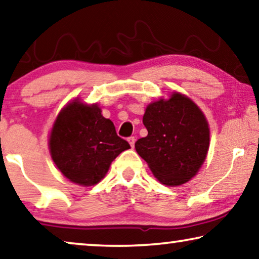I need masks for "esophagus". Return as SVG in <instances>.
Masks as SVG:
<instances>
[{
  "mask_svg": "<svg viewBox=\"0 0 259 259\" xmlns=\"http://www.w3.org/2000/svg\"><path fill=\"white\" fill-rule=\"evenodd\" d=\"M128 142H129V144H130L131 148H134V146H135V142H136V140H135V137H129V138H128Z\"/></svg>",
  "mask_w": 259,
  "mask_h": 259,
  "instance_id": "1",
  "label": "esophagus"
}]
</instances>
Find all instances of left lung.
<instances>
[{"mask_svg": "<svg viewBox=\"0 0 259 259\" xmlns=\"http://www.w3.org/2000/svg\"><path fill=\"white\" fill-rule=\"evenodd\" d=\"M143 124L148 136L135 144L154 178L165 186H180L198 175L210 142L209 124L200 107L173 92L145 108Z\"/></svg>", "mask_w": 259, "mask_h": 259, "instance_id": "8db88e82", "label": "left lung"}]
</instances>
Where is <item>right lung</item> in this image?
Segmentation results:
<instances>
[{"mask_svg":"<svg viewBox=\"0 0 259 259\" xmlns=\"http://www.w3.org/2000/svg\"><path fill=\"white\" fill-rule=\"evenodd\" d=\"M128 149L129 143L117 136L114 123L102 116L101 107L79 96L61 108L49 134L50 154L57 168L83 187L100 183L115 158Z\"/></svg>","mask_w":259,"mask_h":259,"instance_id":"obj_1","label":"right lung"}]
</instances>
